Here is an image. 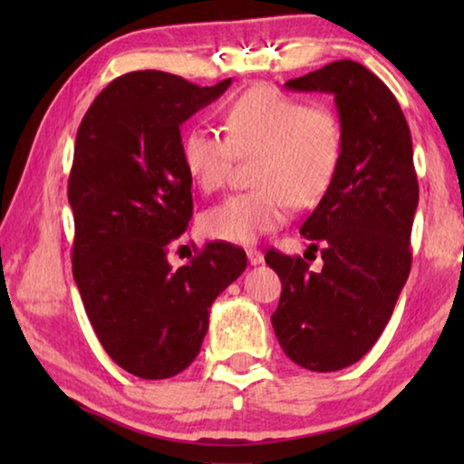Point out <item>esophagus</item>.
Here are the masks:
<instances>
[{
	"mask_svg": "<svg viewBox=\"0 0 464 464\" xmlns=\"http://www.w3.org/2000/svg\"><path fill=\"white\" fill-rule=\"evenodd\" d=\"M247 260L251 266H260L264 264V254L260 249H247Z\"/></svg>",
	"mask_w": 464,
	"mask_h": 464,
	"instance_id": "esophagus-1",
	"label": "esophagus"
}]
</instances>
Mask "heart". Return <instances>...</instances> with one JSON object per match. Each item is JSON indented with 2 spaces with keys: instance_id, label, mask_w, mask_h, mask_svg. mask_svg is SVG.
<instances>
[{
  "instance_id": "obj_1",
  "label": "heart",
  "mask_w": 464,
  "mask_h": 464,
  "mask_svg": "<svg viewBox=\"0 0 464 464\" xmlns=\"http://www.w3.org/2000/svg\"><path fill=\"white\" fill-rule=\"evenodd\" d=\"M221 137L190 129L182 137L186 174L202 192H215L237 157L254 161L256 190L233 194L200 218L210 239L249 246L286 223L290 207H309L334 182L342 155V129L327 106H304L270 85H257L225 112Z\"/></svg>"
}]
</instances>
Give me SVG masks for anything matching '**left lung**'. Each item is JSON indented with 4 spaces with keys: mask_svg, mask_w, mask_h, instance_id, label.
<instances>
[{
    "mask_svg": "<svg viewBox=\"0 0 464 464\" xmlns=\"http://www.w3.org/2000/svg\"><path fill=\"white\" fill-rule=\"evenodd\" d=\"M285 88L332 93L342 155L332 186L301 227L309 249L321 251V272L303 257L266 254L282 280L272 327L293 362L334 372L372 348L410 276L420 200L411 132L397 98L356 61H334Z\"/></svg>",
    "mask_w": 464,
    "mask_h": 464,
    "instance_id": "obj_1",
    "label": "left lung"
}]
</instances>
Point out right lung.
Returning <instances> with one entry per match:
<instances>
[{
	"label": "right lung",
	"instance_id": "obj_1",
	"mask_svg": "<svg viewBox=\"0 0 464 464\" xmlns=\"http://www.w3.org/2000/svg\"><path fill=\"white\" fill-rule=\"evenodd\" d=\"M229 85L231 77L198 88L132 72L100 92L77 130L67 188L73 278L108 356L140 379H169L192 364L210 304L247 266L231 243H208L178 270L168 262L192 217L179 127Z\"/></svg>",
	"mask_w": 464,
	"mask_h": 464
}]
</instances>
